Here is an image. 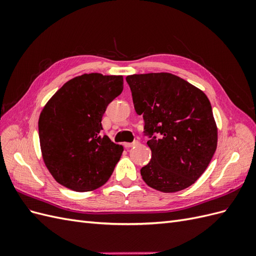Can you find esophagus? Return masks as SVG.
I'll return each mask as SVG.
<instances>
[{"label":"esophagus","mask_w":256,"mask_h":256,"mask_svg":"<svg viewBox=\"0 0 256 256\" xmlns=\"http://www.w3.org/2000/svg\"><path fill=\"white\" fill-rule=\"evenodd\" d=\"M138 143V141H134V142H131V143H125L124 145H125V147H127V148H129V147H132V146L136 145Z\"/></svg>","instance_id":"34e87169"}]
</instances>
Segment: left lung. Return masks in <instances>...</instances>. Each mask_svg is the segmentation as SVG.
<instances>
[{"label": "left lung", "mask_w": 256, "mask_h": 256, "mask_svg": "<svg viewBox=\"0 0 256 256\" xmlns=\"http://www.w3.org/2000/svg\"><path fill=\"white\" fill-rule=\"evenodd\" d=\"M126 81L150 138L152 159L141 168L143 180L166 193L190 187L216 148L218 132L207 96L168 72L132 74Z\"/></svg>", "instance_id": "1"}]
</instances>
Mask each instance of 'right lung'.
<instances>
[{"instance_id":"1","label":"right lung","mask_w":256,"mask_h":256,"mask_svg":"<svg viewBox=\"0 0 256 256\" xmlns=\"http://www.w3.org/2000/svg\"><path fill=\"white\" fill-rule=\"evenodd\" d=\"M122 88V76L85 74L66 82L44 108L38 122L42 158L64 187L85 192L109 180L124 150L100 136L102 120Z\"/></svg>"}]
</instances>
